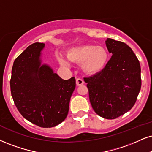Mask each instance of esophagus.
Segmentation results:
<instances>
[{
  "mask_svg": "<svg viewBox=\"0 0 152 152\" xmlns=\"http://www.w3.org/2000/svg\"><path fill=\"white\" fill-rule=\"evenodd\" d=\"M85 83V82H84V80L82 79V78H77V79L76 80V85L77 86H81L83 85V84Z\"/></svg>",
  "mask_w": 152,
  "mask_h": 152,
  "instance_id": "esophagus-1",
  "label": "esophagus"
}]
</instances>
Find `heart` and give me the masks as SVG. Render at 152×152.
<instances>
[{
  "label": "heart",
  "mask_w": 152,
  "mask_h": 152,
  "mask_svg": "<svg viewBox=\"0 0 152 152\" xmlns=\"http://www.w3.org/2000/svg\"><path fill=\"white\" fill-rule=\"evenodd\" d=\"M66 58L73 63H81L84 72L95 75L106 67L109 61V53L103 46L87 44L71 48L67 51ZM60 63L63 65L67 64L63 59H60Z\"/></svg>",
  "instance_id": "1"
}]
</instances>
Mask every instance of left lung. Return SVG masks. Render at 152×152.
Segmentation results:
<instances>
[{
	"mask_svg": "<svg viewBox=\"0 0 152 152\" xmlns=\"http://www.w3.org/2000/svg\"><path fill=\"white\" fill-rule=\"evenodd\" d=\"M106 45L111 58L102 72L85 77L89 101L101 117L115 119L129 111L141 89L140 62L125 43L108 38Z\"/></svg>",
	"mask_w": 152,
	"mask_h": 152,
	"instance_id": "left-lung-1",
	"label": "left lung"
}]
</instances>
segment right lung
Returning a JSON list of instances; mask_svg holds the SVG:
<instances>
[{
	"instance_id": "add662e5",
	"label": "right lung",
	"mask_w": 152,
	"mask_h": 152,
	"mask_svg": "<svg viewBox=\"0 0 152 152\" xmlns=\"http://www.w3.org/2000/svg\"><path fill=\"white\" fill-rule=\"evenodd\" d=\"M43 43H34L15 60L11 94L25 119L42 128H52L66 118L75 89L74 77L64 80L47 64H42Z\"/></svg>"
}]
</instances>
